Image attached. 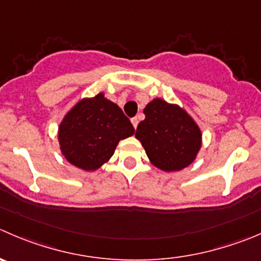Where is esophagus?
<instances>
[{
    "instance_id": "esophagus-1",
    "label": "esophagus",
    "mask_w": 261,
    "mask_h": 261,
    "mask_svg": "<svg viewBox=\"0 0 261 261\" xmlns=\"http://www.w3.org/2000/svg\"><path fill=\"white\" fill-rule=\"evenodd\" d=\"M131 123H133V126L134 127H138V123H139V120H138V117H134V118H131Z\"/></svg>"
}]
</instances>
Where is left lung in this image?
<instances>
[{
  "instance_id": "1",
  "label": "left lung",
  "mask_w": 261,
  "mask_h": 261,
  "mask_svg": "<svg viewBox=\"0 0 261 261\" xmlns=\"http://www.w3.org/2000/svg\"><path fill=\"white\" fill-rule=\"evenodd\" d=\"M144 115L145 120L138 125L135 138L154 167L176 172L196 159L203 134L184 108L154 98L144 108Z\"/></svg>"
}]
</instances>
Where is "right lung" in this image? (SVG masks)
<instances>
[{
	"label": "right lung",
	"mask_w": 261,
	"mask_h": 261,
	"mask_svg": "<svg viewBox=\"0 0 261 261\" xmlns=\"http://www.w3.org/2000/svg\"><path fill=\"white\" fill-rule=\"evenodd\" d=\"M135 128L116 103L103 93L80 99L58 126V143L69 163L92 172L107 163L120 140Z\"/></svg>",
	"instance_id": "1"
}]
</instances>
